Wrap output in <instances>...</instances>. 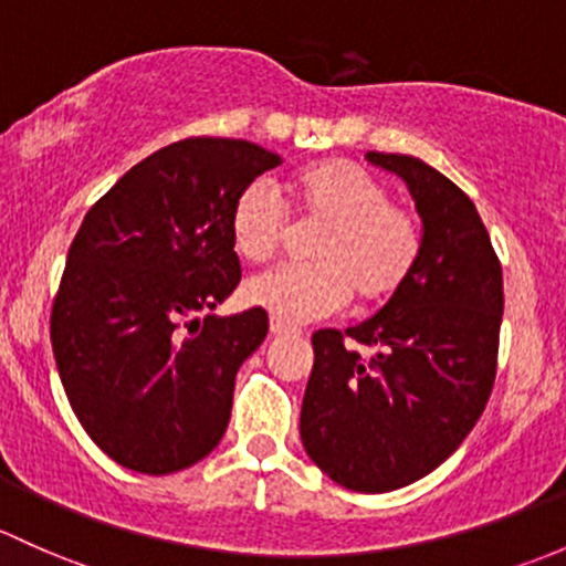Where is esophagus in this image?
<instances>
[{
	"mask_svg": "<svg viewBox=\"0 0 566 566\" xmlns=\"http://www.w3.org/2000/svg\"><path fill=\"white\" fill-rule=\"evenodd\" d=\"M268 328H271V336H290V333H295L293 325H284L282 319H273V317H271V325H268Z\"/></svg>",
	"mask_w": 566,
	"mask_h": 566,
	"instance_id": "1",
	"label": "esophagus"
}]
</instances>
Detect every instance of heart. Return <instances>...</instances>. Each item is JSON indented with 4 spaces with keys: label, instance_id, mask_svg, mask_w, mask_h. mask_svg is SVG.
I'll list each match as a JSON object with an SVG mask.
<instances>
[{
    "label": "heart",
    "instance_id": "obj_1",
    "mask_svg": "<svg viewBox=\"0 0 566 566\" xmlns=\"http://www.w3.org/2000/svg\"><path fill=\"white\" fill-rule=\"evenodd\" d=\"M303 224L314 238V265H279L243 284V301L282 323H312L358 295L366 306L396 298L423 252L418 219L390 203V189L353 159H323L293 178ZM290 233L287 206L268 181L241 189L230 208V241L249 263H265Z\"/></svg>",
    "mask_w": 566,
    "mask_h": 566
}]
</instances>
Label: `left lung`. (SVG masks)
I'll use <instances>...</instances> for the list:
<instances>
[{
	"instance_id": "1",
	"label": "left lung",
	"mask_w": 566,
	"mask_h": 566,
	"mask_svg": "<svg viewBox=\"0 0 566 566\" xmlns=\"http://www.w3.org/2000/svg\"><path fill=\"white\" fill-rule=\"evenodd\" d=\"M366 159L407 181L423 219V252L407 287L374 317L312 336L301 439L333 483L385 493L448 461L483 415L504 287L478 208L448 176L407 154ZM358 343L373 349L368 361Z\"/></svg>"
}]
</instances>
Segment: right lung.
<instances>
[{"label":"right lung","instance_id":"obj_1","mask_svg":"<svg viewBox=\"0 0 566 566\" xmlns=\"http://www.w3.org/2000/svg\"><path fill=\"white\" fill-rule=\"evenodd\" d=\"M276 165L249 140L170 143L118 178L70 243L53 358L81 426L133 472H181L230 423L235 374L263 344L268 314L211 308L241 282L230 208Z\"/></svg>","mask_w":566,"mask_h":566}]
</instances>
